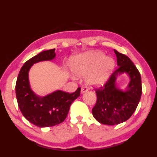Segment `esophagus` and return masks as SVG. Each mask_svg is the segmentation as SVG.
Here are the masks:
<instances>
[{"mask_svg": "<svg viewBox=\"0 0 157 157\" xmlns=\"http://www.w3.org/2000/svg\"><path fill=\"white\" fill-rule=\"evenodd\" d=\"M88 88L86 87V86H84V87H82L81 89V93L82 94H84V93L88 92Z\"/></svg>", "mask_w": 157, "mask_h": 157, "instance_id": "1", "label": "esophagus"}]
</instances>
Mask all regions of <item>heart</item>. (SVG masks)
<instances>
[{
    "instance_id": "b5f03b06",
    "label": "heart",
    "mask_w": 157,
    "mask_h": 157,
    "mask_svg": "<svg viewBox=\"0 0 157 157\" xmlns=\"http://www.w3.org/2000/svg\"><path fill=\"white\" fill-rule=\"evenodd\" d=\"M71 67L76 75L87 76L91 86L104 84L115 67V61L101 51H92L72 59Z\"/></svg>"
}]
</instances>
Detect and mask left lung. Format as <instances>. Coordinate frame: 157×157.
I'll use <instances>...</instances> for the list:
<instances>
[{"label":"left lung","instance_id":"8db88e82","mask_svg":"<svg viewBox=\"0 0 157 157\" xmlns=\"http://www.w3.org/2000/svg\"><path fill=\"white\" fill-rule=\"evenodd\" d=\"M118 67L105 84L95 89L97 100L92 115L105 125H115L127 121L137 108L142 95L141 76L138 69L128 56L114 49ZM126 72L130 81L125 91L116 86V77Z\"/></svg>","mask_w":157,"mask_h":157}]
</instances>
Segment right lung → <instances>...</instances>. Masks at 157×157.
<instances>
[{
    "label": "right lung",
    "instance_id": "1",
    "mask_svg": "<svg viewBox=\"0 0 157 157\" xmlns=\"http://www.w3.org/2000/svg\"><path fill=\"white\" fill-rule=\"evenodd\" d=\"M55 49L42 51L26 61L19 73L15 85L18 106L24 117L40 128L52 127L64 121L70 106L80 95L81 88L73 93L56 90L45 96H39L32 91L29 82V71L34 63L51 61Z\"/></svg>",
    "mask_w": 157,
    "mask_h": 157
}]
</instances>
